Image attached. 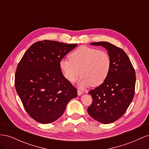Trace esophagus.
I'll return each mask as SVG.
<instances>
[{"instance_id":"1","label":"esophagus","mask_w":149,"mask_h":149,"mask_svg":"<svg viewBox=\"0 0 149 149\" xmlns=\"http://www.w3.org/2000/svg\"><path fill=\"white\" fill-rule=\"evenodd\" d=\"M77 92H78V94L79 96H80V95H81V94H83V91H80V90H78L77 91Z\"/></svg>"}]
</instances>
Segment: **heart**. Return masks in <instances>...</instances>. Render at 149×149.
<instances>
[{
	"mask_svg": "<svg viewBox=\"0 0 149 149\" xmlns=\"http://www.w3.org/2000/svg\"><path fill=\"white\" fill-rule=\"evenodd\" d=\"M69 60L60 61V68L64 77L71 83L83 76L79 86L91 85L96 87L102 84L109 73L111 66V57L104 50L82 46L71 52Z\"/></svg>",
	"mask_w": 149,
	"mask_h": 149,
	"instance_id": "obj_1",
	"label": "heart"
}]
</instances>
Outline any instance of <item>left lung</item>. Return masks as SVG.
<instances>
[{"label":"left lung","instance_id":"obj_1","mask_svg":"<svg viewBox=\"0 0 149 149\" xmlns=\"http://www.w3.org/2000/svg\"><path fill=\"white\" fill-rule=\"evenodd\" d=\"M91 44L107 49L111 66L104 82L89 91L93 101L88 112L100 123L109 124L121 118L131 103L135 93L136 72L123 49L107 42Z\"/></svg>","mask_w":149,"mask_h":149}]
</instances>
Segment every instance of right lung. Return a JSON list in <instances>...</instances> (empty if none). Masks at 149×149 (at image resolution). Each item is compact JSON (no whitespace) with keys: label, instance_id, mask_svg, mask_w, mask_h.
<instances>
[{"label":"right lung","instance_id":"right-lung-1","mask_svg":"<svg viewBox=\"0 0 149 149\" xmlns=\"http://www.w3.org/2000/svg\"><path fill=\"white\" fill-rule=\"evenodd\" d=\"M77 44L52 40L33 43L22 56L15 86L25 111L38 123L48 124L63 114L77 90L62 74L59 63Z\"/></svg>","mask_w":149,"mask_h":149}]
</instances>
